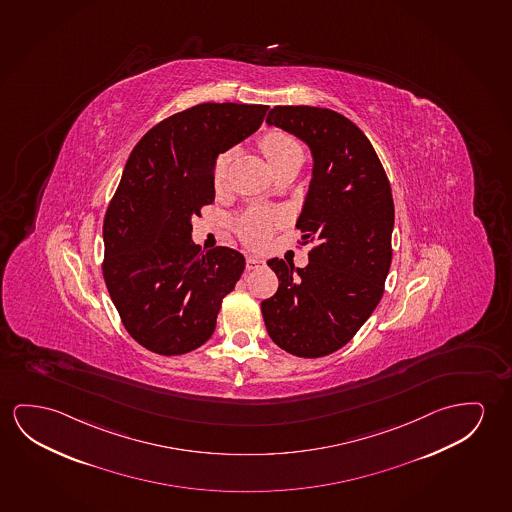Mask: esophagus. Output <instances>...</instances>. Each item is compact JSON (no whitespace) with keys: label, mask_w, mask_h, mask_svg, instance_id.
<instances>
[{"label":"esophagus","mask_w":512,"mask_h":512,"mask_svg":"<svg viewBox=\"0 0 512 512\" xmlns=\"http://www.w3.org/2000/svg\"><path fill=\"white\" fill-rule=\"evenodd\" d=\"M262 264H264V260L260 259V257H255V255H248L246 257V269H257Z\"/></svg>","instance_id":"1"}]
</instances>
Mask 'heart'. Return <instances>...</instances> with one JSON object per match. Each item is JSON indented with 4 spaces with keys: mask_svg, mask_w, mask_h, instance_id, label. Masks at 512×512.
<instances>
[{
    "mask_svg": "<svg viewBox=\"0 0 512 512\" xmlns=\"http://www.w3.org/2000/svg\"><path fill=\"white\" fill-rule=\"evenodd\" d=\"M260 147L264 150L269 163L273 165L278 159L284 158L289 152L299 150L298 143L292 140L291 136L273 131L266 134L260 142ZM228 154H220L218 159L214 161L213 168V184L214 188L220 189L227 179ZM275 227V216L273 214L264 213V211H253L243 216L237 221V234L241 236L244 243L252 244V246H260V244L268 241L271 230Z\"/></svg>",
    "mask_w": 512,
    "mask_h": 512,
    "instance_id": "1",
    "label": "heart"
}]
</instances>
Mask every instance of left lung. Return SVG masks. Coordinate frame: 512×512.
<instances>
[{"label": "left lung", "mask_w": 512, "mask_h": 512, "mask_svg": "<svg viewBox=\"0 0 512 512\" xmlns=\"http://www.w3.org/2000/svg\"><path fill=\"white\" fill-rule=\"evenodd\" d=\"M266 122L294 134L312 154L296 227L315 248L305 268L268 260L278 291L260 308L276 346L319 358L346 346L383 296L392 262V189L369 138L337 111L275 106Z\"/></svg>", "instance_id": "obj_1"}]
</instances>
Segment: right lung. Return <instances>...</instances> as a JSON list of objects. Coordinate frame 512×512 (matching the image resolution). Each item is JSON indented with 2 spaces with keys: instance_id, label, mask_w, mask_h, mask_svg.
Wrapping results in <instances>:
<instances>
[{
  "instance_id": "obj_1",
  "label": "right lung",
  "mask_w": 512,
  "mask_h": 512,
  "mask_svg": "<svg viewBox=\"0 0 512 512\" xmlns=\"http://www.w3.org/2000/svg\"><path fill=\"white\" fill-rule=\"evenodd\" d=\"M268 110L198 104L152 127L127 159L104 218L103 275L129 335L152 353H189L211 339L221 299L243 275V253L202 252L191 220L214 202V161Z\"/></svg>"
}]
</instances>
